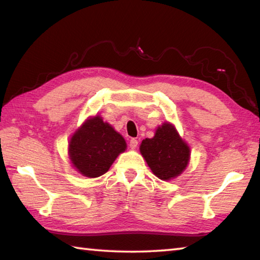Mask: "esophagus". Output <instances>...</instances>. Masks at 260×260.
Returning a JSON list of instances; mask_svg holds the SVG:
<instances>
[{"label": "esophagus", "mask_w": 260, "mask_h": 260, "mask_svg": "<svg viewBox=\"0 0 260 260\" xmlns=\"http://www.w3.org/2000/svg\"><path fill=\"white\" fill-rule=\"evenodd\" d=\"M138 145H139V141L136 139H132L129 141V148L131 149H136V148H138Z\"/></svg>", "instance_id": "obj_1"}]
</instances>
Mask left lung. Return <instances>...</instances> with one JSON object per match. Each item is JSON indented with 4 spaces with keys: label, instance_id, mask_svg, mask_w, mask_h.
Listing matches in <instances>:
<instances>
[{
    "label": "left lung",
    "instance_id": "8db88e82",
    "mask_svg": "<svg viewBox=\"0 0 260 260\" xmlns=\"http://www.w3.org/2000/svg\"><path fill=\"white\" fill-rule=\"evenodd\" d=\"M140 151L152 173L162 181L177 177L190 160V148L169 122L159 126L152 139L143 140Z\"/></svg>",
    "mask_w": 260,
    "mask_h": 260
}]
</instances>
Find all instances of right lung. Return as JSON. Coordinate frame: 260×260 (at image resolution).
Here are the masks:
<instances>
[{
  "instance_id": "obj_1",
  "label": "right lung",
  "mask_w": 260,
  "mask_h": 260,
  "mask_svg": "<svg viewBox=\"0 0 260 260\" xmlns=\"http://www.w3.org/2000/svg\"><path fill=\"white\" fill-rule=\"evenodd\" d=\"M126 142L100 116L89 118L69 141V159L82 175L94 178L109 171Z\"/></svg>"
}]
</instances>
